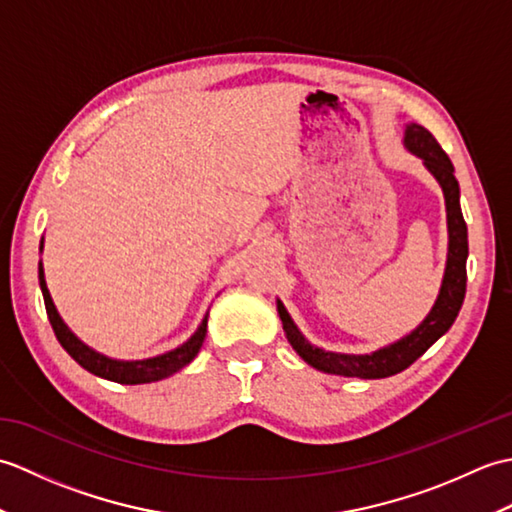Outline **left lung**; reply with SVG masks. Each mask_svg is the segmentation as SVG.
Masks as SVG:
<instances>
[{
	"mask_svg": "<svg viewBox=\"0 0 512 512\" xmlns=\"http://www.w3.org/2000/svg\"><path fill=\"white\" fill-rule=\"evenodd\" d=\"M405 143L409 151L420 156L424 165L438 178L440 187L444 191V200H447V220H449V259H447V273L440 288V295L436 306L429 312L416 330H413L405 339L383 347L374 354L365 356H352V354H334L323 352L319 347L310 345L303 339L297 325L292 323L286 308L277 303L281 323H284V332L288 336L290 345L295 347L297 354L308 365L321 369L328 374H339L347 378H387L394 376L402 369H407L413 361L429 350L440 336L447 332L458 312L462 308V301L466 295V257H469V237H466V222L460 209V187L458 180L453 176V165L444 149L438 145L429 129L422 125H409Z\"/></svg>",
	"mask_w": 512,
	"mask_h": 512,
	"instance_id": "8db88e82",
	"label": "left lung"
}]
</instances>
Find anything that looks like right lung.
Listing matches in <instances>:
<instances>
[{
	"instance_id": "right-lung-1",
	"label": "right lung",
	"mask_w": 512,
	"mask_h": 512,
	"mask_svg": "<svg viewBox=\"0 0 512 512\" xmlns=\"http://www.w3.org/2000/svg\"><path fill=\"white\" fill-rule=\"evenodd\" d=\"M39 286L43 292V303H46V312H48L54 336H57L59 343L63 345V350L68 352L83 369H88V372L101 376V378L114 380V383L140 385V383H154V380L167 378L171 374L180 372L182 367H187L193 358L198 356L200 347L204 343L206 317L200 323L198 332H195L187 343L180 345L178 350H171V352L156 356V358H147V361H114V358H107L99 352L90 350V347L76 339V336L68 330V325L61 321L59 312H57V308H54V303L50 299L46 279H43L41 264H39Z\"/></svg>"
}]
</instances>
